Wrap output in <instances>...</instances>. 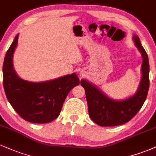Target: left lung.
I'll return each mask as SVG.
<instances>
[{
    "instance_id": "obj_1",
    "label": "left lung",
    "mask_w": 156,
    "mask_h": 156,
    "mask_svg": "<svg viewBox=\"0 0 156 156\" xmlns=\"http://www.w3.org/2000/svg\"><path fill=\"white\" fill-rule=\"evenodd\" d=\"M133 39L143 58L142 77L138 90L133 96L122 101L113 100L87 80H82L80 82L85 90L90 117L100 126H115L129 122L140 111L147 98L150 86L147 54L141 44L140 38L133 36Z\"/></svg>"
}]
</instances>
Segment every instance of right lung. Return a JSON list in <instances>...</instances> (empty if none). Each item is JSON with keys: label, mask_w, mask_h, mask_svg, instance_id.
<instances>
[{"label": "right lung", "mask_w": 156, "mask_h": 156, "mask_svg": "<svg viewBox=\"0 0 156 156\" xmlns=\"http://www.w3.org/2000/svg\"><path fill=\"white\" fill-rule=\"evenodd\" d=\"M18 43L14 38L3 65V87L9 103L26 121L47 123L59 116L66 98L75 86L80 85L76 74L41 82L22 80L13 68V54Z\"/></svg>", "instance_id": "add662e5"}]
</instances>
